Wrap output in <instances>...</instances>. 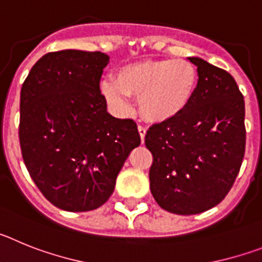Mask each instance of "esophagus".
Wrapping results in <instances>:
<instances>
[{
    "mask_svg": "<svg viewBox=\"0 0 262 262\" xmlns=\"http://www.w3.org/2000/svg\"><path fill=\"white\" fill-rule=\"evenodd\" d=\"M139 134H140V139H142V143L144 142V138H145V134H147V128L144 126H139Z\"/></svg>",
    "mask_w": 262,
    "mask_h": 262,
    "instance_id": "obj_1",
    "label": "esophagus"
}]
</instances>
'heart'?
Masks as SVG:
<instances>
[{"mask_svg": "<svg viewBox=\"0 0 262 262\" xmlns=\"http://www.w3.org/2000/svg\"><path fill=\"white\" fill-rule=\"evenodd\" d=\"M196 71L184 59H157L120 67L114 81H103L101 92L114 108L127 110L129 96L138 97L144 118L164 122L181 114L193 98Z\"/></svg>", "mask_w": 262, "mask_h": 262, "instance_id": "obj_1", "label": "heart"}]
</instances>
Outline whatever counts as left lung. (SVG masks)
Instances as JSON below:
<instances>
[{"label": "left lung", "mask_w": 262, "mask_h": 262, "mask_svg": "<svg viewBox=\"0 0 262 262\" xmlns=\"http://www.w3.org/2000/svg\"><path fill=\"white\" fill-rule=\"evenodd\" d=\"M193 98L181 114L147 131L151 193L178 215L207 211L231 190L245 152L244 97L232 76L200 57Z\"/></svg>", "instance_id": "left-lung-1"}]
</instances>
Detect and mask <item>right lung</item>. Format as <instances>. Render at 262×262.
Wrapping results in <instances>:
<instances>
[{
  "mask_svg": "<svg viewBox=\"0 0 262 262\" xmlns=\"http://www.w3.org/2000/svg\"><path fill=\"white\" fill-rule=\"evenodd\" d=\"M107 62L98 51L46 53L20 89L23 161L41 194L66 211L102 206L129 152L140 144L135 122L106 110L99 81Z\"/></svg>",
  "mask_w": 262,
  "mask_h": 262,
  "instance_id": "obj_1",
  "label": "right lung"
}]
</instances>
